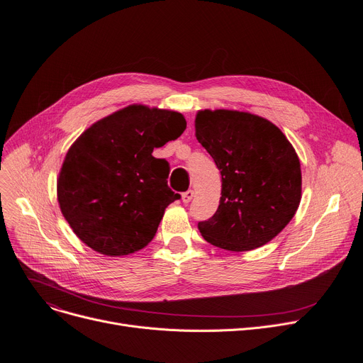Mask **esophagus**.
Instances as JSON below:
<instances>
[{
    "instance_id": "1",
    "label": "esophagus",
    "mask_w": 363,
    "mask_h": 363,
    "mask_svg": "<svg viewBox=\"0 0 363 363\" xmlns=\"http://www.w3.org/2000/svg\"><path fill=\"white\" fill-rule=\"evenodd\" d=\"M193 197H194V191H193V189H188V191L182 193V201H184L185 204L191 201Z\"/></svg>"
}]
</instances>
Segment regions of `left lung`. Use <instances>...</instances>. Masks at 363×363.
Wrapping results in <instances>:
<instances>
[{
    "label": "left lung",
    "mask_w": 363,
    "mask_h": 363,
    "mask_svg": "<svg viewBox=\"0 0 363 363\" xmlns=\"http://www.w3.org/2000/svg\"><path fill=\"white\" fill-rule=\"evenodd\" d=\"M196 137L222 175L218 211L199 222L204 240L247 252L277 237L301 199L300 160L279 128L250 113L201 110Z\"/></svg>",
    "instance_id": "1"
}]
</instances>
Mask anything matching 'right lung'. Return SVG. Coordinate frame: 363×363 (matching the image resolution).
I'll return each instance as SVG.
<instances>
[{
    "label": "right lung",
    "mask_w": 363,
    "mask_h": 363,
    "mask_svg": "<svg viewBox=\"0 0 363 363\" xmlns=\"http://www.w3.org/2000/svg\"><path fill=\"white\" fill-rule=\"evenodd\" d=\"M186 128L178 111L129 106L94 123L65 157L57 197L73 233L95 252L123 256L155 238L164 208L181 196L169 163L152 150Z\"/></svg>",
    "instance_id": "obj_1"
}]
</instances>
